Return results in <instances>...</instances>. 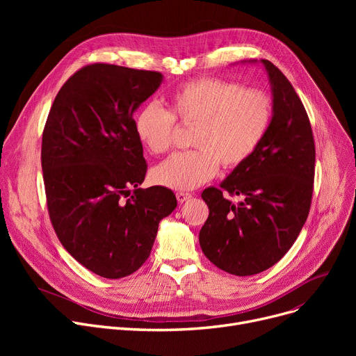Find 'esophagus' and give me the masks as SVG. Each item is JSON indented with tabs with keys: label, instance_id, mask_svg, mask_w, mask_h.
<instances>
[{
	"label": "esophagus",
	"instance_id": "esophagus-1",
	"mask_svg": "<svg viewBox=\"0 0 356 356\" xmlns=\"http://www.w3.org/2000/svg\"><path fill=\"white\" fill-rule=\"evenodd\" d=\"M176 197H177L179 203H184L186 200H189L192 197V195L191 193H184V192H177Z\"/></svg>",
	"mask_w": 356,
	"mask_h": 356
}]
</instances>
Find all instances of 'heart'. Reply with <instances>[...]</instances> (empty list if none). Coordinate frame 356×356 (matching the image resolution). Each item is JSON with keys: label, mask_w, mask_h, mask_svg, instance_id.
Instances as JSON below:
<instances>
[{"label": "heart", "mask_w": 356, "mask_h": 356, "mask_svg": "<svg viewBox=\"0 0 356 356\" xmlns=\"http://www.w3.org/2000/svg\"><path fill=\"white\" fill-rule=\"evenodd\" d=\"M273 101L266 92L219 78H200L176 89L168 111L149 102L134 117V133L152 154L172 148L177 122L193 127L191 145L153 168L154 183L173 191H192L209 181L219 163L235 168L247 161L268 133Z\"/></svg>", "instance_id": "1"}]
</instances>
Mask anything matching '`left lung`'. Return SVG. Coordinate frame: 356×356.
<instances>
[{"label":"left lung","instance_id":"left-lung-1","mask_svg":"<svg viewBox=\"0 0 356 356\" xmlns=\"http://www.w3.org/2000/svg\"><path fill=\"white\" fill-rule=\"evenodd\" d=\"M261 62L273 92L268 133L219 189L202 192L209 216L199 232L200 248L218 268L239 277L266 271L291 248L307 219L314 181L307 112L283 72ZM223 193L241 202L234 204Z\"/></svg>","mask_w":356,"mask_h":356}]
</instances>
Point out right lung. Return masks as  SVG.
Instances as JSON below:
<instances>
[{
	"mask_svg": "<svg viewBox=\"0 0 356 356\" xmlns=\"http://www.w3.org/2000/svg\"><path fill=\"white\" fill-rule=\"evenodd\" d=\"M161 81L160 72L88 65L60 88L43 129L42 168L54 232L78 263L105 278L137 271L152 252L160 220L177 207L170 189L138 188L147 163L133 114Z\"/></svg>",
	"mask_w": 356,
	"mask_h": 356,
	"instance_id": "1",
	"label": "right lung"
}]
</instances>
